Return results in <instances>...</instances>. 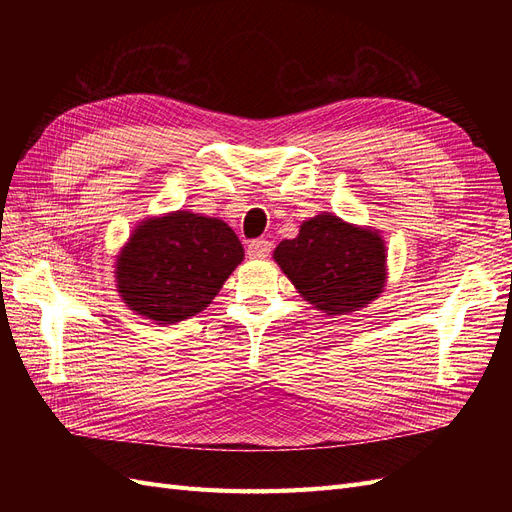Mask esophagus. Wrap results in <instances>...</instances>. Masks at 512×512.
<instances>
[{
  "instance_id": "obj_1",
  "label": "esophagus",
  "mask_w": 512,
  "mask_h": 512,
  "mask_svg": "<svg viewBox=\"0 0 512 512\" xmlns=\"http://www.w3.org/2000/svg\"><path fill=\"white\" fill-rule=\"evenodd\" d=\"M271 252V241L267 239H254L247 245V256L250 258H267Z\"/></svg>"
}]
</instances>
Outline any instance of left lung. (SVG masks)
Here are the masks:
<instances>
[{"mask_svg": "<svg viewBox=\"0 0 512 512\" xmlns=\"http://www.w3.org/2000/svg\"><path fill=\"white\" fill-rule=\"evenodd\" d=\"M273 258L301 297L327 316L350 314L374 301L386 282V247L378 230L352 226L333 213L301 224Z\"/></svg>", "mask_w": 512, "mask_h": 512, "instance_id": "8db88e82", "label": "left lung"}]
</instances>
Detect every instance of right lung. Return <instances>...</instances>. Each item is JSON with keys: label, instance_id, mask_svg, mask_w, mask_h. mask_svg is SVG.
I'll return each mask as SVG.
<instances>
[{"label": "right lung", "instance_id": "right-lung-1", "mask_svg": "<svg viewBox=\"0 0 512 512\" xmlns=\"http://www.w3.org/2000/svg\"><path fill=\"white\" fill-rule=\"evenodd\" d=\"M241 260L243 245L226 222L166 213L132 230L117 256V290L138 316L175 324L203 312Z\"/></svg>", "mask_w": 512, "mask_h": 512}]
</instances>
